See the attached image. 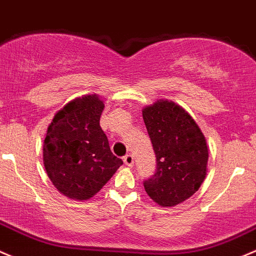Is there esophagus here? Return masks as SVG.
Wrapping results in <instances>:
<instances>
[{"label": "esophagus", "instance_id": "esophagus-1", "mask_svg": "<svg viewBox=\"0 0 256 256\" xmlns=\"http://www.w3.org/2000/svg\"><path fill=\"white\" fill-rule=\"evenodd\" d=\"M124 163H125L128 166H134V156L126 154L125 157H124Z\"/></svg>", "mask_w": 256, "mask_h": 256}]
</instances>
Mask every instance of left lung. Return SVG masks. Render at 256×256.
I'll list each match as a JSON object with an SVG mask.
<instances>
[{"label":"left lung","mask_w":256,"mask_h":256,"mask_svg":"<svg viewBox=\"0 0 256 256\" xmlns=\"http://www.w3.org/2000/svg\"><path fill=\"white\" fill-rule=\"evenodd\" d=\"M156 158V173L144 180L146 192L162 207L188 200L206 178L208 148L195 120L172 100H157L142 110Z\"/></svg>","instance_id":"left-lung-1"}]
</instances>
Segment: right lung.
I'll list each match as a JSON object with an SVG mask.
<instances>
[{"label": "right lung", "instance_id": "add662e5", "mask_svg": "<svg viewBox=\"0 0 256 256\" xmlns=\"http://www.w3.org/2000/svg\"><path fill=\"white\" fill-rule=\"evenodd\" d=\"M103 109L99 96H83L58 110L48 128L42 146L45 170L56 189L70 198H93L122 164L99 125Z\"/></svg>", "mask_w": 256, "mask_h": 256}]
</instances>
